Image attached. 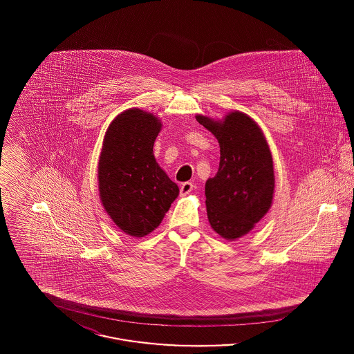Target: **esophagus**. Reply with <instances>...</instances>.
Returning <instances> with one entry per match:
<instances>
[{
    "label": "esophagus",
    "mask_w": 354,
    "mask_h": 354,
    "mask_svg": "<svg viewBox=\"0 0 354 354\" xmlns=\"http://www.w3.org/2000/svg\"><path fill=\"white\" fill-rule=\"evenodd\" d=\"M192 188H194V185L191 182H185L183 185H180V195L182 196L188 195L192 191Z\"/></svg>",
    "instance_id": "1"
}]
</instances>
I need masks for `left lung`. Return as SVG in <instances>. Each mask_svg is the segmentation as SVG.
<instances>
[{
	"label": "left lung",
	"mask_w": 354,
	"mask_h": 354,
	"mask_svg": "<svg viewBox=\"0 0 354 354\" xmlns=\"http://www.w3.org/2000/svg\"><path fill=\"white\" fill-rule=\"evenodd\" d=\"M196 120L220 146L218 174L205 182L208 220L221 237L234 240L270 209L274 188L270 147L260 127L243 113H231L223 122L202 115Z\"/></svg>",
	"instance_id": "left-lung-1"
}]
</instances>
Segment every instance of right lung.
Instances as JSON below:
<instances>
[{
  "mask_svg": "<svg viewBox=\"0 0 354 354\" xmlns=\"http://www.w3.org/2000/svg\"><path fill=\"white\" fill-rule=\"evenodd\" d=\"M160 122L131 109L114 119L106 133L98 179L106 212L127 235L153 231L179 195V188L155 160L152 147Z\"/></svg>",
  "mask_w": 354,
  "mask_h": 354,
  "instance_id": "1",
  "label": "right lung"
}]
</instances>
